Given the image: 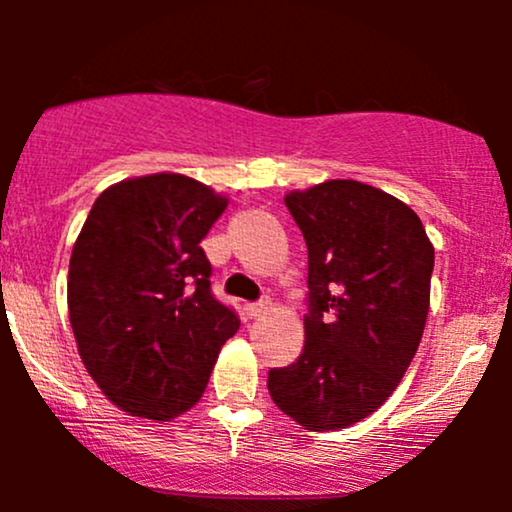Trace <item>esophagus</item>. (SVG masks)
<instances>
[{
    "mask_svg": "<svg viewBox=\"0 0 512 512\" xmlns=\"http://www.w3.org/2000/svg\"><path fill=\"white\" fill-rule=\"evenodd\" d=\"M267 301H257V303H248L245 305V313H248L250 317H260L264 310H267Z\"/></svg>",
    "mask_w": 512,
    "mask_h": 512,
    "instance_id": "esophagus-1",
    "label": "esophagus"
}]
</instances>
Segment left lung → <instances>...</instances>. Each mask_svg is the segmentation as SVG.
<instances>
[{
	"instance_id": "1",
	"label": "left lung",
	"mask_w": 512,
	"mask_h": 512,
	"mask_svg": "<svg viewBox=\"0 0 512 512\" xmlns=\"http://www.w3.org/2000/svg\"><path fill=\"white\" fill-rule=\"evenodd\" d=\"M308 245L301 356L269 370L274 404L308 431L366 419L407 373L431 301L433 245L419 216L358 180L284 197Z\"/></svg>"
}]
</instances>
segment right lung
<instances>
[{
	"instance_id": "add662e5",
	"label": "right lung",
	"mask_w": 512,
	"mask_h": 512,
	"mask_svg": "<svg viewBox=\"0 0 512 512\" xmlns=\"http://www.w3.org/2000/svg\"><path fill=\"white\" fill-rule=\"evenodd\" d=\"M228 199L178 173L101 192L69 260V322L103 395L168 421L204 395L236 310L211 293L202 240Z\"/></svg>"
}]
</instances>
